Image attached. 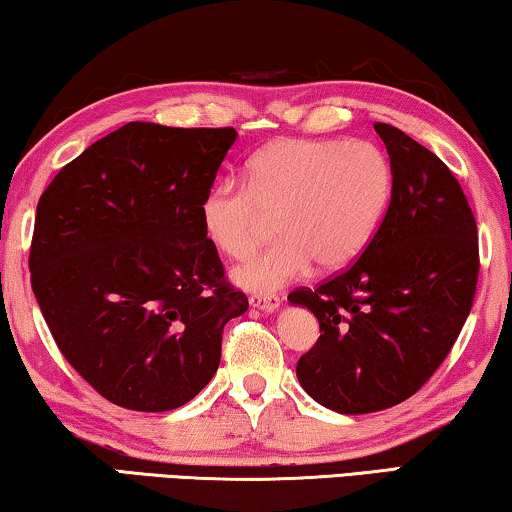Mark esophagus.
Segmentation results:
<instances>
[{
	"mask_svg": "<svg viewBox=\"0 0 512 512\" xmlns=\"http://www.w3.org/2000/svg\"><path fill=\"white\" fill-rule=\"evenodd\" d=\"M249 302H251V307H256L261 311H277L281 305V300L277 298V295H251Z\"/></svg>",
	"mask_w": 512,
	"mask_h": 512,
	"instance_id": "1",
	"label": "esophagus"
}]
</instances>
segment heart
<instances>
[{"label":"heart","instance_id":"b5f03b06","mask_svg":"<svg viewBox=\"0 0 512 512\" xmlns=\"http://www.w3.org/2000/svg\"><path fill=\"white\" fill-rule=\"evenodd\" d=\"M388 154L369 140H274L244 166V184L219 182L201 201L205 238L228 258H244L277 221L279 240L238 265L240 288L272 293L318 270L353 263L390 201Z\"/></svg>","mask_w":512,"mask_h":512}]
</instances>
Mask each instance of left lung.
<instances>
[{"instance_id":"1","label":"left lung","mask_w":512,"mask_h":512,"mask_svg":"<svg viewBox=\"0 0 512 512\" xmlns=\"http://www.w3.org/2000/svg\"><path fill=\"white\" fill-rule=\"evenodd\" d=\"M392 166L388 212L351 268L288 295L321 337L295 367L337 413L390 409L427 383L453 348L478 284V228L450 168L404 131L376 122Z\"/></svg>"}]
</instances>
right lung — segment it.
Instances as JSON below:
<instances>
[{"mask_svg":"<svg viewBox=\"0 0 512 512\" xmlns=\"http://www.w3.org/2000/svg\"><path fill=\"white\" fill-rule=\"evenodd\" d=\"M238 131L129 122L66 164L36 205L32 291L69 365L131 411H173L217 372L247 311L201 201Z\"/></svg>","mask_w":512,"mask_h":512,"instance_id":"obj_1","label":"right lung"}]
</instances>
